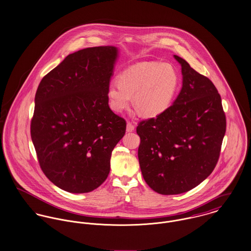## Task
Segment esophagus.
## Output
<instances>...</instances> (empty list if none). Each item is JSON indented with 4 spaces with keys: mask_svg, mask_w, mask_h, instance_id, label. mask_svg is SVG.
I'll list each match as a JSON object with an SVG mask.
<instances>
[{
    "mask_svg": "<svg viewBox=\"0 0 251 251\" xmlns=\"http://www.w3.org/2000/svg\"><path fill=\"white\" fill-rule=\"evenodd\" d=\"M134 130V125L131 122H127L126 124V131L127 132H131Z\"/></svg>",
    "mask_w": 251,
    "mask_h": 251,
    "instance_id": "34e87169",
    "label": "esophagus"
}]
</instances>
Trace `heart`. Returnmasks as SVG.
Returning a JSON list of instances; mask_svg holds the SVG:
<instances>
[{"mask_svg": "<svg viewBox=\"0 0 251 251\" xmlns=\"http://www.w3.org/2000/svg\"><path fill=\"white\" fill-rule=\"evenodd\" d=\"M180 84L176 68L158 61L140 62L118 75V82H110L106 97L115 112L127 108L133 96V104L145 117L164 113L173 103Z\"/></svg>", "mask_w": 251, "mask_h": 251, "instance_id": "heart-1", "label": "heart"}]
</instances>
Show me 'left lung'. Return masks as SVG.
I'll return each instance as SVG.
<instances>
[{"label":"left lung","instance_id":"left-lung-1","mask_svg":"<svg viewBox=\"0 0 251 251\" xmlns=\"http://www.w3.org/2000/svg\"><path fill=\"white\" fill-rule=\"evenodd\" d=\"M182 88L164 113L142 121L138 158L147 184L161 195L182 194L215 169L226 130L222 99L213 82L181 57Z\"/></svg>","mask_w":251,"mask_h":251}]
</instances>
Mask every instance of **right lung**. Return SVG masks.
<instances>
[{"mask_svg":"<svg viewBox=\"0 0 251 251\" xmlns=\"http://www.w3.org/2000/svg\"><path fill=\"white\" fill-rule=\"evenodd\" d=\"M117 57L113 46L77 50L37 88L30 136L41 170L64 191L89 193L109 175L112 151L126 128L106 97Z\"/></svg>","mask_w":251,"mask_h":251,"instance_id":"1","label":"right lung"}]
</instances>
